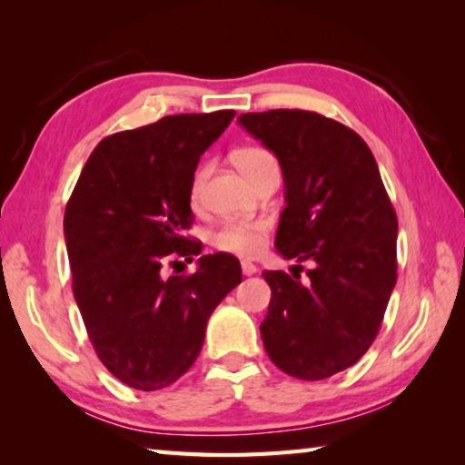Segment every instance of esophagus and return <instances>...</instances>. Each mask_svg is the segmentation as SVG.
Wrapping results in <instances>:
<instances>
[{
    "mask_svg": "<svg viewBox=\"0 0 465 465\" xmlns=\"http://www.w3.org/2000/svg\"><path fill=\"white\" fill-rule=\"evenodd\" d=\"M242 272L246 274V277H250V274L258 272V266L254 262H250V261H242Z\"/></svg>",
    "mask_w": 465,
    "mask_h": 465,
    "instance_id": "esophagus-1",
    "label": "esophagus"
}]
</instances>
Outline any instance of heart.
Returning a JSON list of instances; mask_svg holds the SVG:
<instances>
[{
  "mask_svg": "<svg viewBox=\"0 0 465 465\" xmlns=\"http://www.w3.org/2000/svg\"><path fill=\"white\" fill-rule=\"evenodd\" d=\"M235 166L246 176L250 183H254L256 178H261L264 172L272 168H279L277 160L271 152H266L262 147H246L240 149L235 153ZM209 166L196 168L191 180V201L199 203L203 196L204 180H207ZM266 233H269V222L266 219H254V222H227L219 230L211 235V243L215 248L230 252V254L238 256H254L264 248Z\"/></svg>",
  "mask_w": 465,
  "mask_h": 465,
  "instance_id": "obj_1",
  "label": "heart"
}]
</instances>
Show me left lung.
Masks as SVG:
<instances>
[{"instance_id": "1", "label": "left lung", "mask_w": 465, "mask_h": 465, "mask_svg": "<svg viewBox=\"0 0 465 465\" xmlns=\"http://www.w3.org/2000/svg\"><path fill=\"white\" fill-rule=\"evenodd\" d=\"M240 124L277 155L285 209L277 230L293 271H264L271 303L261 324L281 371L318 381L365 355L398 279V219L371 149L355 131L310 110L240 114Z\"/></svg>"}]
</instances>
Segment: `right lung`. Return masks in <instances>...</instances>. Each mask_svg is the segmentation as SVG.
Listing matches in <instances>:
<instances>
[{
	"label": "right lung",
	"instance_id": "right-lung-1",
	"mask_svg": "<svg viewBox=\"0 0 465 465\" xmlns=\"http://www.w3.org/2000/svg\"><path fill=\"white\" fill-rule=\"evenodd\" d=\"M235 110L172 114L102 139L65 209L74 297L94 351L135 390L168 388L199 357L209 316L242 282L238 258L207 254L193 274L163 277L170 256L193 262L191 180Z\"/></svg>",
	"mask_w": 465,
	"mask_h": 465
}]
</instances>
